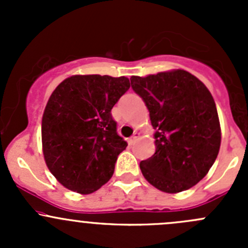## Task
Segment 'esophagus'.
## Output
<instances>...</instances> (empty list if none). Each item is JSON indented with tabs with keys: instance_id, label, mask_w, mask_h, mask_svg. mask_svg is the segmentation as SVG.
<instances>
[{
	"instance_id": "34e87169",
	"label": "esophagus",
	"mask_w": 248,
	"mask_h": 248,
	"mask_svg": "<svg viewBox=\"0 0 248 248\" xmlns=\"http://www.w3.org/2000/svg\"><path fill=\"white\" fill-rule=\"evenodd\" d=\"M139 136H140V133H138V132H136V133H134V136L131 137V138L128 139V144H131V145L133 144V142L139 138Z\"/></svg>"
}]
</instances>
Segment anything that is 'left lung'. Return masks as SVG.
<instances>
[{"mask_svg": "<svg viewBox=\"0 0 248 248\" xmlns=\"http://www.w3.org/2000/svg\"><path fill=\"white\" fill-rule=\"evenodd\" d=\"M150 111L156 152L140 162L145 179L166 193L191 188L207 174L221 146L216 104L207 87L184 69L131 78Z\"/></svg>", "mask_w": 248, "mask_h": 248, "instance_id": "left-lung-1", "label": "left lung"}]
</instances>
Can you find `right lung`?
I'll list each match as a JSON object with an SVG mask.
<instances>
[{
  "label": "right lung",
  "mask_w": 248,
  "mask_h": 248,
  "mask_svg": "<svg viewBox=\"0 0 248 248\" xmlns=\"http://www.w3.org/2000/svg\"><path fill=\"white\" fill-rule=\"evenodd\" d=\"M131 87L128 78L73 76L50 96L42 119L46 167L71 191L90 194L114 174L127 142L116 132L112 107Z\"/></svg>",
  "instance_id": "right-lung-1"
}]
</instances>
